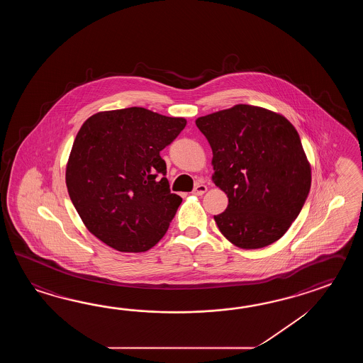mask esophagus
Segmentation results:
<instances>
[{"label": "esophagus", "instance_id": "obj_1", "mask_svg": "<svg viewBox=\"0 0 363 363\" xmlns=\"http://www.w3.org/2000/svg\"><path fill=\"white\" fill-rule=\"evenodd\" d=\"M208 191V186L205 184H197L194 186V189H193V194H196V196H202L203 193Z\"/></svg>", "mask_w": 363, "mask_h": 363}]
</instances>
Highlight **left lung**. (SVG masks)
Listing matches in <instances>:
<instances>
[{"label":"left lung","mask_w":363,"mask_h":363,"mask_svg":"<svg viewBox=\"0 0 363 363\" xmlns=\"http://www.w3.org/2000/svg\"><path fill=\"white\" fill-rule=\"evenodd\" d=\"M213 150V182L228 197L214 216L225 239L241 249L278 241L298 216L311 167L298 132L286 116L235 105L196 119Z\"/></svg>","instance_id":"8db88e82"}]
</instances>
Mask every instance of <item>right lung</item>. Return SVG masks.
<instances>
[{
    "label": "right lung",
    "instance_id": "add662e5",
    "mask_svg": "<svg viewBox=\"0 0 363 363\" xmlns=\"http://www.w3.org/2000/svg\"><path fill=\"white\" fill-rule=\"evenodd\" d=\"M184 118L144 108L100 111L77 132L66 166L69 199L88 231L119 252H147L162 239L182 197L170 192L160 152Z\"/></svg>",
    "mask_w": 363,
    "mask_h": 363
}]
</instances>
